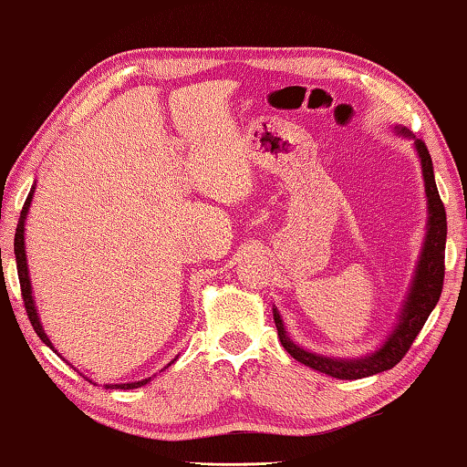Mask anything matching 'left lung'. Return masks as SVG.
I'll return each instance as SVG.
<instances>
[{"mask_svg":"<svg viewBox=\"0 0 467 467\" xmlns=\"http://www.w3.org/2000/svg\"><path fill=\"white\" fill-rule=\"evenodd\" d=\"M399 134L413 138L417 155L421 159V173H423V186H426L428 197V228H426V241H423L420 262H417L415 276L409 289L407 300L402 304V310L399 315V323L394 325L392 333L381 344L379 350L368 354V357L360 358H329L323 354H315L300 348L291 342L285 331L283 318L275 308V325L278 331V339L285 350H287L296 360L302 365L321 371L325 375L337 379H360L368 378V375L388 371L394 365H399L402 357L413 346L415 337L420 336L421 327L426 325L430 312L441 300L442 283H444V245H447V212L441 201V194L436 189L434 180V167L432 157H430L428 146L411 134L409 130H399Z\"/></svg>","mask_w":467,"mask_h":467,"instance_id":"obj_1","label":"left lung"}]
</instances>
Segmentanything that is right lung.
Segmentation results:
<instances>
[{
  "label": "right lung",
  "mask_w": 467,
  "mask_h": 467,
  "mask_svg": "<svg viewBox=\"0 0 467 467\" xmlns=\"http://www.w3.org/2000/svg\"><path fill=\"white\" fill-rule=\"evenodd\" d=\"M33 192H35V186L29 192V197H26L25 205H23V212H20V218H18V226H16V234H14V255H16V268H18V281H20V291H23V302H25V308H26V315H29V321L33 325L35 333H37L41 342L46 346H50L54 350V346L50 342V337L46 336L44 327L39 323V317H37V308H35V300H33V289H31V278H29V268H26V254H25V220H26V213H29V207H31V199H33ZM56 352V350H54ZM176 360V358H173ZM171 360V363H173ZM170 363V365H171ZM149 379H142V381H131V384H107L104 388H119V389H134V388H140L144 384H149Z\"/></svg>",
  "instance_id": "add662e5"
}]
</instances>
